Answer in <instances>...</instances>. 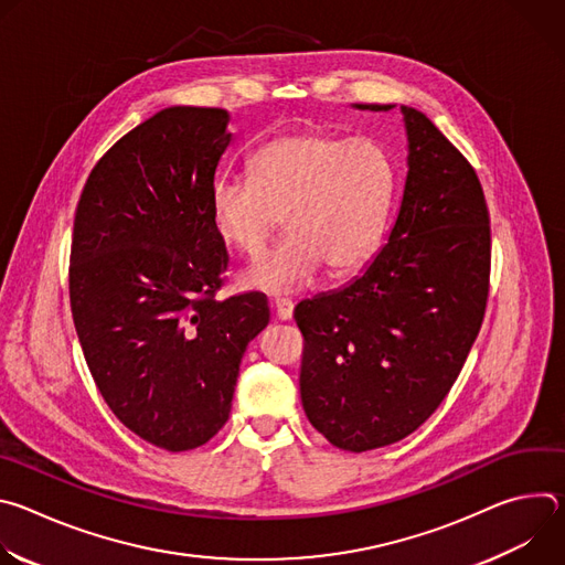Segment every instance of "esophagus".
<instances>
[{
	"instance_id": "1",
	"label": "esophagus",
	"mask_w": 565,
	"mask_h": 565,
	"mask_svg": "<svg viewBox=\"0 0 565 565\" xmlns=\"http://www.w3.org/2000/svg\"><path fill=\"white\" fill-rule=\"evenodd\" d=\"M292 308L295 303L290 299H275V312L281 321H288L292 317Z\"/></svg>"
}]
</instances>
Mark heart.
Instances as JSON below:
<instances>
[{"instance_id": "obj_1", "label": "heart", "mask_w": 565, "mask_h": 565, "mask_svg": "<svg viewBox=\"0 0 565 565\" xmlns=\"http://www.w3.org/2000/svg\"><path fill=\"white\" fill-rule=\"evenodd\" d=\"M393 190V163L380 142L303 129L262 145L250 179L218 177L210 218L221 244L244 257H259L286 218L290 236L241 279L257 290L297 292L324 266L340 277L373 255Z\"/></svg>"}]
</instances>
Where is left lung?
<instances>
[{
  "mask_svg": "<svg viewBox=\"0 0 565 565\" xmlns=\"http://www.w3.org/2000/svg\"><path fill=\"white\" fill-rule=\"evenodd\" d=\"M399 109L409 172L384 248L351 284L295 308L303 412L331 445L355 454L407 438L438 409L490 292V212L480 181L423 111Z\"/></svg>",
  "mask_w": 565,
  "mask_h": 565,
  "instance_id": "obj_1",
  "label": "left lung"
}]
</instances>
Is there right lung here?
<instances>
[{
	"label": "right lung",
	"instance_id": "add662e5",
	"mask_svg": "<svg viewBox=\"0 0 565 565\" xmlns=\"http://www.w3.org/2000/svg\"><path fill=\"white\" fill-rule=\"evenodd\" d=\"M230 114L168 107L125 134L79 196L68 266L73 324L114 416L142 440L188 451L225 425L268 299L218 301L225 244L210 188Z\"/></svg>",
	"mask_w": 565,
	"mask_h": 565
}]
</instances>
